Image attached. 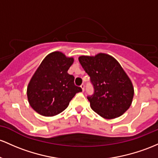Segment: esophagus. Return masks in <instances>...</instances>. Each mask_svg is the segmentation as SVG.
I'll return each mask as SVG.
<instances>
[{
	"label": "esophagus",
	"instance_id": "34e87169",
	"mask_svg": "<svg viewBox=\"0 0 158 158\" xmlns=\"http://www.w3.org/2000/svg\"><path fill=\"white\" fill-rule=\"evenodd\" d=\"M81 88H82V91H85V85L84 84H82L81 85Z\"/></svg>",
	"mask_w": 158,
	"mask_h": 158
}]
</instances>
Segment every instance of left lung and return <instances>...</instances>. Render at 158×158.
I'll return each instance as SVG.
<instances>
[{"label": "left lung", "instance_id": "1", "mask_svg": "<svg viewBox=\"0 0 158 158\" xmlns=\"http://www.w3.org/2000/svg\"><path fill=\"white\" fill-rule=\"evenodd\" d=\"M79 61L94 88L88 97L91 109L106 119L120 117L132 103L134 89L131 79L118 60L106 53L82 55Z\"/></svg>", "mask_w": 158, "mask_h": 158}]
</instances>
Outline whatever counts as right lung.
Wrapping results in <instances>:
<instances>
[{
	"label": "right lung",
	"instance_id": "1",
	"mask_svg": "<svg viewBox=\"0 0 158 158\" xmlns=\"http://www.w3.org/2000/svg\"><path fill=\"white\" fill-rule=\"evenodd\" d=\"M72 57L53 52L43 60L27 85L29 104L38 114L52 117L67 109L70 100L82 88L74 85V76L67 71L73 63Z\"/></svg>",
	"mask_w": 158,
	"mask_h": 158
}]
</instances>
